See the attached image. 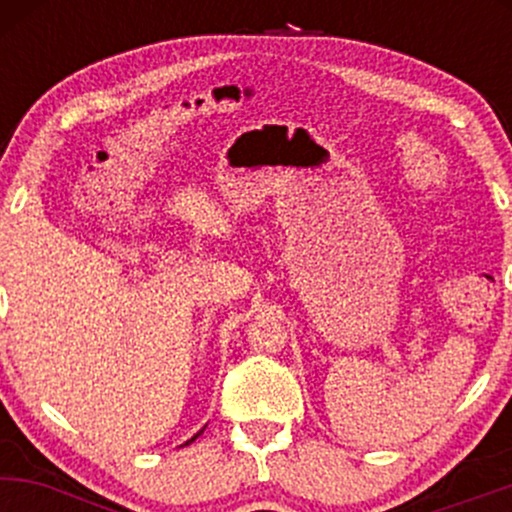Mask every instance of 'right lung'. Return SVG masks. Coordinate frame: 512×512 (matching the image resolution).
I'll return each mask as SVG.
<instances>
[{"label": "right lung", "mask_w": 512, "mask_h": 512, "mask_svg": "<svg viewBox=\"0 0 512 512\" xmlns=\"http://www.w3.org/2000/svg\"><path fill=\"white\" fill-rule=\"evenodd\" d=\"M202 433H204V428H202V431H199V433H197V436H192V438H190V440H187V443H185V445H190V443H195V440H197V438H199V436H202Z\"/></svg>", "instance_id": "1"}]
</instances>
